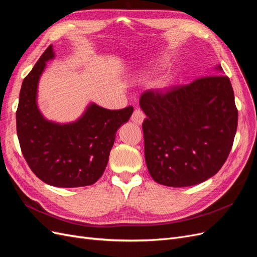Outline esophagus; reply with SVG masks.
<instances>
[{
    "label": "esophagus",
    "mask_w": 257,
    "mask_h": 257,
    "mask_svg": "<svg viewBox=\"0 0 257 257\" xmlns=\"http://www.w3.org/2000/svg\"><path fill=\"white\" fill-rule=\"evenodd\" d=\"M131 120L134 123L138 124V125H141V124H143V122L145 120V113L141 109H135L133 114H132Z\"/></svg>",
    "instance_id": "obj_1"
}]
</instances>
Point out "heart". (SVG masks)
Instances as JSON below:
<instances>
[{
    "mask_svg": "<svg viewBox=\"0 0 257 257\" xmlns=\"http://www.w3.org/2000/svg\"><path fill=\"white\" fill-rule=\"evenodd\" d=\"M163 62H164V59L160 60L159 63H163ZM170 81H172V78H170V76L169 75H164V76L160 77L159 79L155 80L154 87H155V89H158L160 91H165V90H167L169 88Z\"/></svg>",
    "mask_w": 257,
    "mask_h": 257,
    "instance_id": "b5f03b06",
    "label": "heart"
}]
</instances>
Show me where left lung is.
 Masks as SVG:
<instances>
[{"mask_svg": "<svg viewBox=\"0 0 257 257\" xmlns=\"http://www.w3.org/2000/svg\"><path fill=\"white\" fill-rule=\"evenodd\" d=\"M223 74L221 65L214 67ZM139 105L145 159L155 182L191 186L214 176L226 161L237 131L238 110L228 77H201L166 92H144Z\"/></svg>", "mask_w": 257, "mask_h": 257, "instance_id": "obj_1", "label": "left lung"}]
</instances>
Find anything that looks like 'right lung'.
Returning <instances> with one entry per match:
<instances>
[{"label": "right lung", "mask_w": 257, "mask_h": 257, "mask_svg": "<svg viewBox=\"0 0 257 257\" xmlns=\"http://www.w3.org/2000/svg\"><path fill=\"white\" fill-rule=\"evenodd\" d=\"M54 57L50 45L22 82L16 112L21 151L45 183L58 188L91 185L103 175L116 131L128 121L133 107L110 110L92 102L75 121L45 118L37 104L38 83Z\"/></svg>", "instance_id": "add662e5"}]
</instances>
